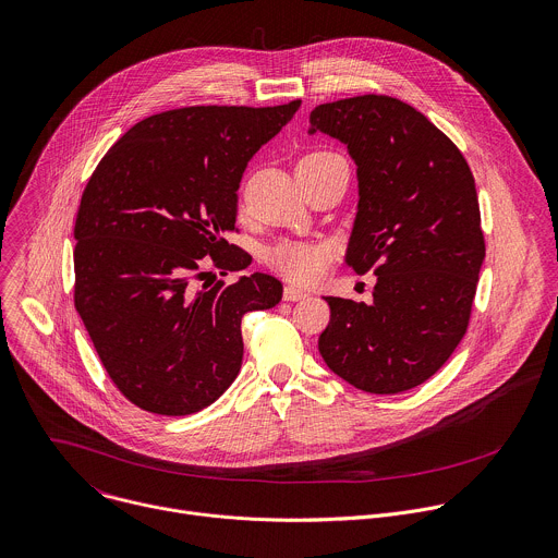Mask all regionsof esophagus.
I'll use <instances>...</instances> for the list:
<instances>
[{"label": "esophagus", "instance_id": "obj_1", "mask_svg": "<svg viewBox=\"0 0 558 558\" xmlns=\"http://www.w3.org/2000/svg\"><path fill=\"white\" fill-rule=\"evenodd\" d=\"M282 298H284L287 302H298V300H304V298H308V293H306L304 289H298V287H291V284H287V287H284V291H282Z\"/></svg>", "mask_w": 558, "mask_h": 558}]
</instances>
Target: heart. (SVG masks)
Here are the masks:
<instances>
[{
  "instance_id": "obj_1",
  "label": "heart",
  "mask_w": 558,
  "mask_h": 558,
  "mask_svg": "<svg viewBox=\"0 0 558 558\" xmlns=\"http://www.w3.org/2000/svg\"><path fill=\"white\" fill-rule=\"evenodd\" d=\"M341 159L330 150H315L300 159V163H324ZM267 265L298 284H315L326 274L332 260V247L322 241H282L267 250Z\"/></svg>"
}]
</instances>
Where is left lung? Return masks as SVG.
<instances>
[{
	"mask_svg": "<svg viewBox=\"0 0 558 558\" xmlns=\"http://www.w3.org/2000/svg\"><path fill=\"white\" fill-rule=\"evenodd\" d=\"M308 122V133L341 140L356 163L345 263L377 276L369 304L326 298L319 354L363 392L412 390L438 373L469 328L486 254L473 172L436 124L392 96L326 102Z\"/></svg>",
	"mask_w": 558,
	"mask_h": 558,
	"instance_id": "8db88e82",
	"label": "left lung"
}]
</instances>
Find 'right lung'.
Instances as JSON below:
<instances>
[{"mask_svg":"<svg viewBox=\"0 0 558 558\" xmlns=\"http://www.w3.org/2000/svg\"><path fill=\"white\" fill-rule=\"evenodd\" d=\"M199 105L133 124L92 172L74 226V306L113 386L144 412L195 414L236 379L241 322L282 298L230 245L254 153L300 109ZM205 284L202 286L201 282Z\"/></svg>","mask_w":558,"mask_h":558,"instance_id":"add662e5","label":"right lung"}]
</instances>
